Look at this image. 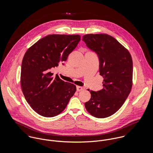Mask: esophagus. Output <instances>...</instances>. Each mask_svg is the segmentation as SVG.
<instances>
[{
  "instance_id": "esophagus-1",
  "label": "esophagus",
  "mask_w": 153,
  "mask_h": 153,
  "mask_svg": "<svg viewBox=\"0 0 153 153\" xmlns=\"http://www.w3.org/2000/svg\"><path fill=\"white\" fill-rule=\"evenodd\" d=\"M85 88L82 87H80V86H76V90L78 91H82L84 90Z\"/></svg>"
}]
</instances>
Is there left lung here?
Segmentation results:
<instances>
[{
  "mask_svg": "<svg viewBox=\"0 0 153 153\" xmlns=\"http://www.w3.org/2000/svg\"><path fill=\"white\" fill-rule=\"evenodd\" d=\"M82 41L95 51L100 59V74L103 76L104 88L89 91L91 97L85 103L92 116L104 118L115 113L123 105L132 86V60L123 45L105 33L87 34Z\"/></svg>",
  "mask_w": 153,
  "mask_h": 153,
  "instance_id": "left-lung-1",
  "label": "left lung"
}]
</instances>
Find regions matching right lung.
<instances>
[{
  "label": "right lung",
  "instance_id": "obj_1",
  "mask_svg": "<svg viewBox=\"0 0 153 153\" xmlns=\"http://www.w3.org/2000/svg\"><path fill=\"white\" fill-rule=\"evenodd\" d=\"M81 40L79 35H49L26 52L22 62L21 84L25 98L36 113L53 117L66 108L76 87L50 71L65 61Z\"/></svg>",
  "mask_w": 153,
  "mask_h": 153
}]
</instances>
